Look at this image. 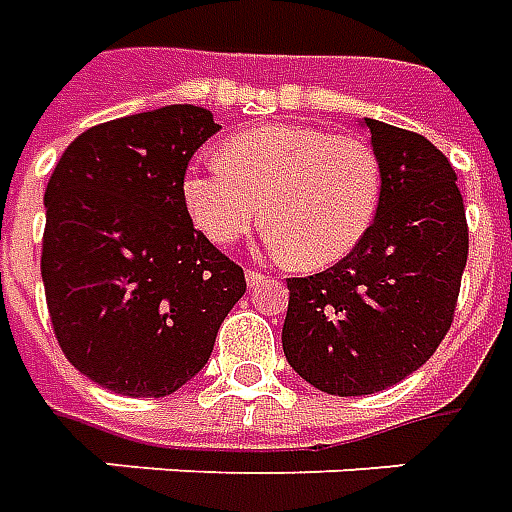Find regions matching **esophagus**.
<instances>
[{"instance_id": "obj_1", "label": "esophagus", "mask_w": 512, "mask_h": 512, "mask_svg": "<svg viewBox=\"0 0 512 512\" xmlns=\"http://www.w3.org/2000/svg\"><path fill=\"white\" fill-rule=\"evenodd\" d=\"M267 278H270V275H264L262 270H248V273H245V281H248L250 289H256V286H262L264 281H267Z\"/></svg>"}]
</instances>
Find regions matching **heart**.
Listing matches in <instances>:
<instances>
[{"mask_svg":"<svg viewBox=\"0 0 512 512\" xmlns=\"http://www.w3.org/2000/svg\"><path fill=\"white\" fill-rule=\"evenodd\" d=\"M380 159L355 134L275 123L231 137L226 157L195 159L184 204L217 245H234L264 215L267 245L297 267L344 259L380 204Z\"/></svg>","mask_w":512,"mask_h":512,"instance_id":"b5f03b06","label":"heart"}]
</instances>
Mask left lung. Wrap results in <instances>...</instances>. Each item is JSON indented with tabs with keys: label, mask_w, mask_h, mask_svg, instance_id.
<instances>
[{
	"label": "left lung",
	"mask_w": 512,
	"mask_h": 512,
	"mask_svg": "<svg viewBox=\"0 0 512 512\" xmlns=\"http://www.w3.org/2000/svg\"><path fill=\"white\" fill-rule=\"evenodd\" d=\"M380 159L378 215L342 262L286 278V361L336 397L400 383L455 320L469 223L449 159L427 137L364 118Z\"/></svg>",
	"instance_id": "1"
}]
</instances>
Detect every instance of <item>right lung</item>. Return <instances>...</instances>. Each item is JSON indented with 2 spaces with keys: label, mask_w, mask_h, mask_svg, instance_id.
Masks as SVG:
<instances>
[{
  "label": "right lung",
  "mask_w": 512,
  "mask_h": 512,
  "mask_svg": "<svg viewBox=\"0 0 512 512\" xmlns=\"http://www.w3.org/2000/svg\"><path fill=\"white\" fill-rule=\"evenodd\" d=\"M220 126L192 104L90 126L46 184L41 275L57 344L123 397L198 375L245 273L192 226L184 173Z\"/></svg>",
  "instance_id": "1"
}]
</instances>
